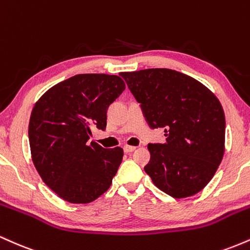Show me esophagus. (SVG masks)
<instances>
[{
	"label": "esophagus",
	"mask_w": 250,
	"mask_h": 250,
	"mask_svg": "<svg viewBox=\"0 0 250 250\" xmlns=\"http://www.w3.org/2000/svg\"><path fill=\"white\" fill-rule=\"evenodd\" d=\"M135 147H133V146H125L123 147V150H125V153H131V151L135 150Z\"/></svg>",
	"instance_id": "1"
}]
</instances>
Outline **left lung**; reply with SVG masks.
<instances>
[{
    "label": "left lung",
    "instance_id": "left-lung-1",
    "mask_svg": "<svg viewBox=\"0 0 250 250\" xmlns=\"http://www.w3.org/2000/svg\"><path fill=\"white\" fill-rule=\"evenodd\" d=\"M151 129L167 142L149 143L145 171L175 199L202 190L225 153L226 120L219 100L202 83L166 68L121 73Z\"/></svg>",
    "mask_w": 250,
    "mask_h": 250
}]
</instances>
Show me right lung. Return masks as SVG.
<instances>
[{"instance_id":"right-lung-1","label":"right lung","mask_w":250,"mask_h":250,"mask_svg":"<svg viewBox=\"0 0 250 250\" xmlns=\"http://www.w3.org/2000/svg\"><path fill=\"white\" fill-rule=\"evenodd\" d=\"M125 89L120 76L80 74L57 83L31 111L29 145L43 182L70 203H89L108 190L122 162L120 147L89 142L105 130L107 109Z\"/></svg>"}]
</instances>
